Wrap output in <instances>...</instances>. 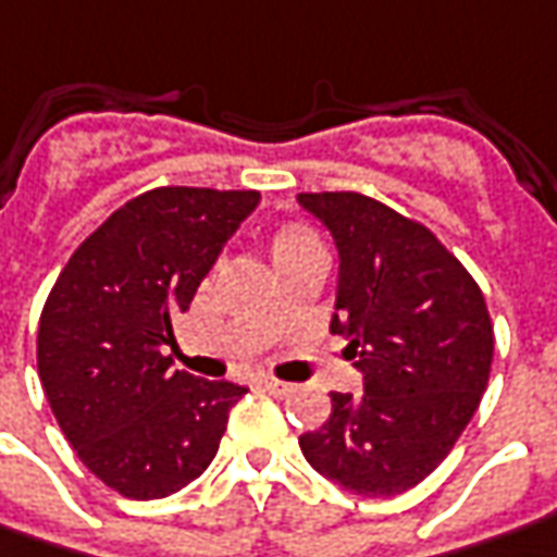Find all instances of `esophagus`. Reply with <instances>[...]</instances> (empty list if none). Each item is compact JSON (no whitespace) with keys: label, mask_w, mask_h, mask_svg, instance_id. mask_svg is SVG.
<instances>
[{"label":"esophagus","mask_w":557,"mask_h":557,"mask_svg":"<svg viewBox=\"0 0 557 557\" xmlns=\"http://www.w3.org/2000/svg\"><path fill=\"white\" fill-rule=\"evenodd\" d=\"M259 387H262L264 393H271V396H286V393H289V384H283L277 377H262Z\"/></svg>","instance_id":"esophagus-1"}]
</instances>
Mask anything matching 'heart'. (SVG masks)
<instances>
[{
  "instance_id": "obj_1",
  "label": "heart",
  "mask_w": 557,
  "mask_h": 557,
  "mask_svg": "<svg viewBox=\"0 0 557 557\" xmlns=\"http://www.w3.org/2000/svg\"><path fill=\"white\" fill-rule=\"evenodd\" d=\"M264 247H268V256H271L274 268H280V264L293 262V259L305 256V252H317L320 244H317V234L305 222L289 219V222H277L274 228L268 231Z\"/></svg>"
}]
</instances>
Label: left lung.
Wrapping results in <instances>:
<instances>
[{
  "label": "left lung",
  "mask_w": 557,
  "mask_h": 557,
  "mask_svg": "<svg viewBox=\"0 0 557 557\" xmlns=\"http://www.w3.org/2000/svg\"><path fill=\"white\" fill-rule=\"evenodd\" d=\"M298 203L335 237L332 332L362 372V393H332L329 421L298 445L350 494H403L448 457L482 403L494 359L485 295L433 231L381 200L305 191Z\"/></svg>",
  "instance_id": "left-lung-1"
}]
</instances>
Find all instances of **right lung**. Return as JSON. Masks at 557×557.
<instances>
[{
    "mask_svg": "<svg viewBox=\"0 0 557 557\" xmlns=\"http://www.w3.org/2000/svg\"><path fill=\"white\" fill-rule=\"evenodd\" d=\"M259 191L161 185L63 264L39 317L41 389L78 460L131 500L191 485L247 387L173 369L164 344Z\"/></svg>",
    "mask_w": 557,
    "mask_h": 557,
    "instance_id": "obj_1",
    "label": "right lung"
}]
</instances>
